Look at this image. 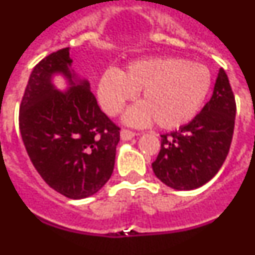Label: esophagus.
Segmentation results:
<instances>
[{"label":"esophagus","instance_id":"obj_1","mask_svg":"<svg viewBox=\"0 0 255 255\" xmlns=\"http://www.w3.org/2000/svg\"><path fill=\"white\" fill-rule=\"evenodd\" d=\"M121 135V139H124V140H130V139H132L136 135V132L131 131V130H126V129H123L120 132Z\"/></svg>","mask_w":255,"mask_h":255}]
</instances>
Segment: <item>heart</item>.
I'll list each match as a JSON object with an SVG mask.
<instances>
[{
  "instance_id": "1",
  "label": "heart",
  "mask_w": 255,
  "mask_h": 255,
  "mask_svg": "<svg viewBox=\"0 0 255 255\" xmlns=\"http://www.w3.org/2000/svg\"><path fill=\"white\" fill-rule=\"evenodd\" d=\"M212 76L208 67L177 57L135 61L119 73L106 70L98 83V100L108 115H117L135 93L140 103L124 115L129 125L154 121L161 129H175L199 112L209 93Z\"/></svg>"
}]
</instances>
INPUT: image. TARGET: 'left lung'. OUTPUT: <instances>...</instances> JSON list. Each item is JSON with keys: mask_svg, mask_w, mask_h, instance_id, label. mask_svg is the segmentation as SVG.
I'll list each match as a JSON object with an SVG mask.
<instances>
[{"mask_svg": "<svg viewBox=\"0 0 255 255\" xmlns=\"http://www.w3.org/2000/svg\"><path fill=\"white\" fill-rule=\"evenodd\" d=\"M236 105L224 69H220L211 100L189 124L161 135V150L153 172L175 190L204 185L224 164L233 140Z\"/></svg>", "mask_w": 255, "mask_h": 255, "instance_id": "8db88e82", "label": "left lung"}]
</instances>
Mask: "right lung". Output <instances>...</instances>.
<instances>
[{
  "label": "right lung",
  "mask_w": 255,
  "mask_h": 255,
  "mask_svg": "<svg viewBox=\"0 0 255 255\" xmlns=\"http://www.w3.org/2000/svg\"><path fill=\"white\" fill-rule=\"evenodd\" d=\"M70 48L53 52L33 69L19 114L21 138L42 179L70 199L103 188L114 172L120 128L97 103L87 79L71 70ZM67 79L58 91L53 76Z\"/></svg>",
  "instance_id": "add662e5"
}]
</instances>
